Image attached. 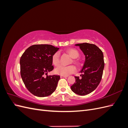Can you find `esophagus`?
<instances>
[{
    "label": "esophagus",
    "mask_w": 128,
    "mask_h": 128,
    "mask_svg": "<svg viewBox=\"0 0 128 128\" xmlns=\"http://www.w3.org/2000/svg\"><path fill=\"white\" fill-rule=\"evenodd\" d=\"M61 78H66L67 77V76H60Z\"/></svg>",
    "instance_id": "obj_1"
}]
</instances>
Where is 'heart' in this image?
Segmentation results:
<instances>
[{"label":"heart","mask_w":128,"mask_h":128,"mask_svg":"<svg viewBox=\"0 0 128 128\" xmlns=\"http://www.w3.org/2000/svg\"><path fill=\"white\" fill-rule=\"evenodd\" d=\"M67 52L74 58L73 62L75 64H78V61L76 59L80 56L78 51L75 48H70L67 50ZM52 62L55 66H58L60 63V54L59 52L54 53L52 56ZM76 71V68L74 65L64 66L60 65L55 69V73L61 76H68Z\"/></svg>","instance_id":"1"}]
</instances>
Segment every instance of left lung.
I'll list each match as a JSON object with an SVG mask.
<instances>
[{
  "label": "left lung",
  "mask_w": 128,
  "mask_h": 128,
  "mask_svg": "<svg viewBox=\"0 0 128 128\" xmlns=\"http://www.w3.org/2000/svg\"><path fill=\"white\" fill-rule=\"evenodd\" d=\"M86 56V61L80 71V77L75 76L76 82L71 86L75 94L85 96L90 94L97 88L102 78L104 68L102 51L94 44L84 42L77 44Z\"/></svg>",
  "instance_id": "1"
}]
</instances>
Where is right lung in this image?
I'll return each instance as SVG.
<instances>
[{"instance_id":"add662e5","label":"right lung","mask_w":128,"mask_h":128,"mask_svg":"<svg viewBox=\"0 0 128 128\" xmlns=\"http://www.w3.org/2000/svg\"><path fill=\"white\" fill-rule=\"evenodd\" d=\"M58 50L51 45H33L22 55L20 60L21 76L26 87L32 94L44 97L56 90L60 77L48 76V72L54 69L52 56Z\"/></svg>"}]
</instances>
